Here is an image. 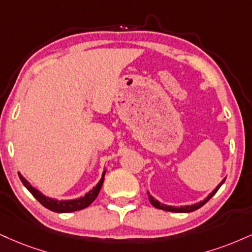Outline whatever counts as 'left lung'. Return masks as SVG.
<instances>
[{"instance_id": "left-lung-1", "label": "left lung", "mask_w": 252, "mask_h": 252, "mask_svg": "<svg viewBox=\"0 0 252 252\" xmlns=\"http://www.w3.org/2000/svg\"><path fill=\"white\" fill-rule=\"evenodd\" d=\"M224 181H225V178H224V180L220 182V184H218V186L216 187V189H215L214 191L207 197V198H204L203 201L198 202V203H195V204H191V205H184V207H171V205H166V204H162V203H159L158 201H157V199L154 198V197L151 196L149 192H148V196H149V201H150L151 204H153L154 207L157 208V209H160V210L171 211V213H191V211H195V210H197V209L203 207V205H204L205 203H207L209 199H210L211 197H213L215 193L217 192V190L220 189V186H222V184L224 183Z\"/></svg>"}]
</instances>
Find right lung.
Masks as SVG:
<instances>
[{"instance_id":"add662e5","label":"right lung","mask_w":252,"mask_h":252,"mask_svg":"<svg viewBox=\"0 0 252 252\" xmlns=\"http://www.w3.org/2000/svg\"><path fill=\"white\" fill-rule=\"evenodd\" d=\"M104 175H105V170L103 171L102 178L99 180L98 183H97L96 186L94 187L89 192L86 193L83 197H80V198H75V199H68V201H59V199L47 197L41 191H38L37 189H35V188L32 187V184H30L29 182L19 172V177L21 182H22L23 186L29 190L30 193H32V195L34 196L35 198L37 199L42 205H43V207L49 209L51 211H54V213H60V214L72 213V211L82 210V209L89 207V205L95 201L97 195H98L99 190H101L103 181H104Z\"/></svg>"}]
</instances>
